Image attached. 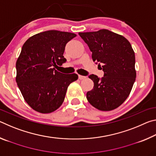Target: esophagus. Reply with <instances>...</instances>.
<instances>
[{
    "label": "esophagus",
    "mask_w": 156,
    "mask_h": 156,
    "mask_svg": "<svg viewBox=\"0 0 156 156\" xmlns=\"http://www.w3.org/2000/svg\"><path fill=\"white\" fill-rule=\"evenodd\" d=\"M85 76H81V75H78V78L80 79V80H84V79H85Z\"/></svg>",
    "instance_id": "obj_1"
}]
</instances>
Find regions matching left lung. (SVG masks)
Here are the masks:
<instances>
[{"label": "left lung", "mask_w": 156, "mask_h": 156, "mask_svg": "<svg viewBox=\"0 0 156 156\" xmlns=\"http://www.w3.org/2000/svg\"><path fill=\"white\" fill-rule=\"evenodd\" d=\"M92 52L93 61L102 65L104 76H89L94 83L87 99L100 111H112L120 106L136 80L135 53L125 37L107 30L79 32Z\"/></svg>", "instance_id": "left-lung-1"}]
</instances>
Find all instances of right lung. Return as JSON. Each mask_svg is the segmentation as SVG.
Listing matches in <instances>:
<instances>
[{
    "instance_id": "obj_1",
    "label": "right lung",
    "mask_w": 156,
    "mask_h": 156,
    "mask_svg": "<svg viewBox=\"0 0 156 156\" xmlns=\"http://www.w3.org/2000/svg\"><path fill=\"white\" fill-rule=\"evenodd\" d=\"M76 34L49 30L35 34L23 44L16 67L18 88L26 102L42 113H51L61 106L76 73L65 74L55 69L67 61L66 44Z\"/></svg>"
}]
</instances>
